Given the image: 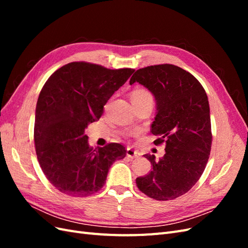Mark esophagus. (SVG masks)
I'll use <instances>...</instances> for the list:
<instances>
[{"label": "esophagus", "mask_w": 248, "mask_h": 248, "mask_svg": "<svg viewBox=\"0 0 248 248\" xmlns=\"http://www.w3.org/2000/svg\"><path fill=\"white\" fill-rule=\"evenodd\" d=\"M126 155L130 157V158H137V157H139V152L136 151V150H133L132 148H127Z\"/></svg>", "instance_id": "obj_1"}]
</instances>
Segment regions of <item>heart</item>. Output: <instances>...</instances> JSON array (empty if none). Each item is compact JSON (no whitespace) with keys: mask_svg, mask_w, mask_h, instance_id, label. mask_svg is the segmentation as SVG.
<instances>
[{"mask_svg":"<svg viewBox=\"0 0 248 248\" xmlns=\"http://www.w3.org/2000/svg\"><path fill=\"white\" fill-rule=\"evenodd\" d=\"M142 97H152L149 91L145 89H137L134 90L131 94V99H137V98H142Z\"/></svg>","mask_w":248,"mask_h":248,"instance_id":"obj_1","label":"heart"}]
</instances>
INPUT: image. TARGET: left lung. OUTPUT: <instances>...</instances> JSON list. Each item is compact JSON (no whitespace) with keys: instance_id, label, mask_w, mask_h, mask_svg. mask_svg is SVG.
Here are the masks:
<instances>
[{"instance_id":"left-lung-1","label":"left lung","mask_w":248,"mask_h":248,"mask_svg":"<svg viewBox=\"0 0 248 248\" xmlns=\"http://www.w3.org/2000/svg\"><path fill=\"white\" fill-rule=\"evenodd\" d=\"M147 88L156 101L151 132L154 144L166 141V153L151 162L152 170L137 178L139 189L157 201L183 196L204 171L211 151L212 134L208 97L192 74L178 66L162 64L136 71L129 84Z\"/></svg>"}]
</instances>
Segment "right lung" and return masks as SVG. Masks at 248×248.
<instances>
[{"mask_svg":"<svg viewBox=\"0 0 248 248\" xmlns=\"http://www.w3.org/2000/svg\"><path fill=\"white\" fill-rule=\"evenodd\" d=\"M133 72L72 62L44 84L36 106L35 148L42 171L59 191L71 197L97 192L111 164L126 156L117 142L91 148L85 129L99 120L108 100Z\"/></svg>","mask_w":248,"mask_h":248,"instance_id":"right-lung-1","label":"right lung"}]
</instances>
